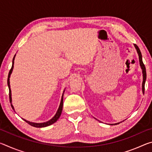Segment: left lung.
I'll return each mask as SVG.
<instances>
[{"instance_id": "obj_1", "label": "left lung", "mask_w": 152, "mask_h": 152, "mask_svg": "<svg viewBox=\"0 0 152 152\" xmlns=\"http://www.w3.org/2000/svg\"><path fill=\"white\" fill-rule=\"evenodd\" d=\"M135 48L136 49V50H137V54L139 56V60H140V65L141 66V70H142V74H143V82H142V92L143 94H144V91H145V80H146V70H145V67L144 66V64L143 63V61H142V56H141V53L140 51V50L139 49L138 46L137 45L134 44ZM121 121V122H123ZM121 122H119V123H114V124H109L110 125H118Z\"/></svg>"}]
</instances>
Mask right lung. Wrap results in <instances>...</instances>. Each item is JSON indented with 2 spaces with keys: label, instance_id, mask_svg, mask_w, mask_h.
<instances>
[{
  "label": "right lung",
  "instance_id": "1",
  "mask_svg": "<svg viewBox=\"0 0 152 152\" xmlns=\"http://www.w3.org/2000/svg\"><path fill=\"white\" fill-rule=\"evenodd\" d=\"M15 56H16V54L15 55L13 59H12V67H11V69L10 70V72L9 73V76H8V79H7V84H8V87H9V98H10V102H11V107L12 108V109L15 110V108L13 107V105L12 104V97H11V86H10V77H11V74L12 72V70H13V68H14V60H15ZM64 91H65V90H64V92H63V94H62V96H61V101H60V106L58 107V109L57 110V112L55 114L54 116H53L52 118L50 120L46 122H43V123H34V122H31L29 121H27L24 119H23L25 122H27L28 124H29L30 125L33 126V127H48L49 125H51L53 124V123H56L57 121L58 120L59 118H60V115H61V111H62V108H63V99H64Z\"/></svg>",
  "mask_w": 152,
  "mask_h": 152
}]
</instances>
